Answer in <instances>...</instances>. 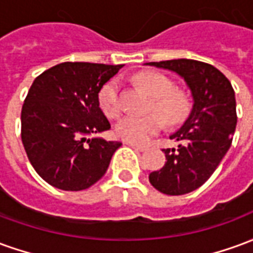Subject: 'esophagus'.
<instances>
[{"mask_svg":"<svg viewBox=\"0 0 253 253\" xmlns=\"http://www.w3.org/2000/svg\"><path fill=\"white\" fill-rule=\"evenodd\" d=\"M127 145H128V146H130V148H132V149H135V150H139V152H143V150H145V146H141V145H135V143H131V142H126Z\"/></svg>","mask_w":253,"mask_h":253,"instance_id":"1","label":"esophagus"}]
</instances>
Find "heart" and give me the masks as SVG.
<instances>
[{
    "mask_svg": "<svg viewBox=\"0 0 253 253\" xmlns=\"http://www.w3.org/2000/svg\"><path fill=\"white\" fill-rule=\"evenodd\" d=\"M135 81L153 96V108L159 111L168 125H179L186 119L190 111L188 100L184 94L173 90V84L169 78L159 73H141L135 77ZM99 104L107 116L116 118L119 115L121 100L118 80H111L101 88ZM161 117L159 114L127 115L118 122L116 134L126 142L143 145L163 128Z\"/></svg>",
    "mask_w": 253,
    "mask_h": 253,
    "instance_id": "1",
    "label": "heart"
}]
</instances>
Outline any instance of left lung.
Wrapping results in <instances>:
<instances>
[{"label":"left lung","mask_w":253,"mask_h":253,"mask_svg":"<svg viewBox=\"0 0 253 253\" xmlns=\"http://www.w3.org/2000/svg\"><path fill=\"white\" fill-rule=\"evenodd\" d=\"M179 74L191 90L192 110L170 135L176 149H164L165 165L149 175L150 184L167 195H184L212 175L232 145L237 115L232 84L218 69L194 59L149 62Z\"/></svg>","instance_id":"left-lung-1"}]
</instances>
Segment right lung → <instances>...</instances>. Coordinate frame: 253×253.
I'll use <instances>...</instances> for the list:
<instances>
[{"mask_svg": "<svg viewBox=\"0 0 253 253\" xmlns=\"http://www.w3.org/2000/svg\"><path fill=\"white\" fill-rule=\"evenodd\" d=\"M122 67L63 62L31 85L21 110V141L36 173L50 186L86 190L107 172L122 143L89 135L111 128L99 92Z\"/></svg>", "mask_w": 253, "mask_h": 253, "instance_id": "right-lung-1", "label": "right lung"}]
</instances>
